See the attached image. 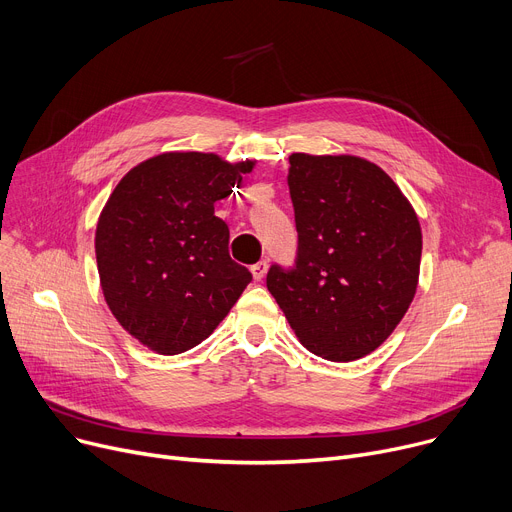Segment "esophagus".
Here are the masks:
<instances>
[{
	"label": "esophagus",
	"instance_id": "esophagus-1",
	"mask_svg": "<svg viewBox=\"0 0 512 512\" xmlns=\"http://www.w3.org/2000/svg\"><path fill=\"white\" fill-rule=\"evenodd\" d=\"M267 270H270V263H267V261H259V263H255V265L251 267V274H253L255 280H263L265 274H267Z\"/></svg>",
	"mask_w": 512,
	"mask_h": 512
}]
</instances>
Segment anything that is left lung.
Listing matches in <instances>:
<instances>
[{
	"instance_id": "left-lung-1",
	"label": "left lung",
	"mask_w": 512,
	"mask_h": 512,
	"mask_svg": "<svg viewBox=\"0 0 512 512\" xmlns=\"http://www.w3.org/2000/svg\"><path fill=\"white\" fill-rule=\"evenodd\" d=\"M299 232L294 270L272 265L267 290L301 344L328 361H355L386 342L413 303L421 226L411 201L357 155L288 157Z\"/></svg>"
}]
</instances>
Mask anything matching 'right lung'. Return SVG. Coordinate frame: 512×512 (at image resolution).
I'll return each mask as SVG.
<instances>
[{
	"instance_id": "obj_1",
	"label": "right lung",
	"mask_w": 512,
	"mask_h": 512,
	"mask_svg": "<svg viewBox=\"0 0 512 512\" xmlns=\"http://www.w3.org/2000/svg\"><path fill=\"white\" fill-rule=\"evenodd\" d=\"M257 161L166 151L141 161L114 188L95 230L99 282L118 324L159 355L203 342L251 282L228 253L215 201Z\"/></svg>"
}]
</instances>
